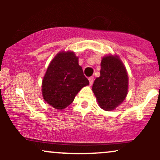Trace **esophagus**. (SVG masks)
Returning a JSON list of instances; mask_svg holds the SVG:
<instances>
[{
	"label": "esophagus",
	"mask_w": 160,
	"mask_h": 160,
	"mask_svg": "<svg viewBox=\"0 0 160 160\" xmlns=\"http://www.w3.org/2000/svg\"><path fill=\"white\" fill-rule=\"evenodd\" d=\"M89 85L92 86L93 83V81H94V78H93V77H91V78H89Z\"/></svg>",
	"instance_id": "esophagus-1"
}]
</instances>
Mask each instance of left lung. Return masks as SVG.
<instances>
[{
  "label": "left lung",
  "mask_w": 160,
  "mask_h": 160,
  "mask_svg": "<svg viewBox=\"0 0 160 160\" xmlns=\"http://www.w3.org/2000/svg\"><path fill=\"white\" fill-rule=\"evenodd\" d=\"M128 76L124 64L117 55H106L101 62L100 77L95 79L92 92L102 109L113 111L126 98Z\"/></svg>",
  "instance_id": "obj_1"
}]
</instances>
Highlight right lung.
Listing matches in <instances>:
<instances>
[{
	"label": "right lung",
	"instance_id": "right-lung-1",
	"mask_svg": "<svg viewBox=\"0 0 160 160\" xmlns=\"http://www.w3.org/2000/svg\"><path fill=\"white\" fill-rule=\"evenodd\" d=\"M73 51H61L50 62L42 80L44 101L56 110L70 105L84 86L89 84Z\"/></svg>",
	"mask_w": 160,
	"mask_h": 160
}]
</instances>
